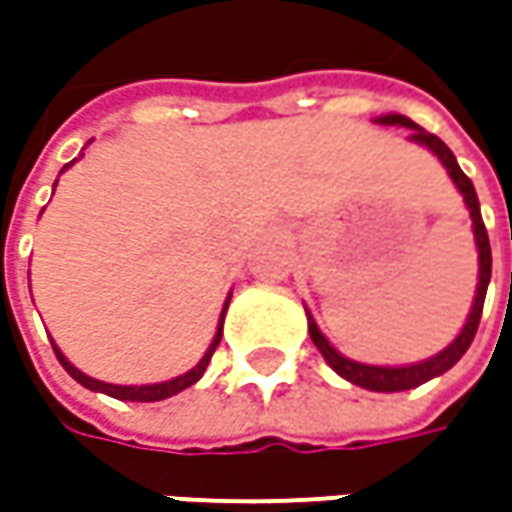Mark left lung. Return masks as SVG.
<instances>
[{
  "instance_id": "left-lung-1",
  "label": "left lung",
  "mask_w": 512,
  "mask_h": 512,
  "mask_svg": "<svg viewBox=\"0 0 512 512\" xmlns=\"http://www.w3.org/2000/svg\"><path fill=\"white\" fill-rule=\"evenodd\" d=\"M379 125H396V128H407L413 130L410 133V142L416 145H424L427 150H433L439 156L453 185L459 187V193L464 196V205L470 210V219H473V236H476V247H479V285H476V299H473V307H470V316L464 322L462 333L453 339V342L444 347L442 353L424 359V362L416 364H404V367H376V364H362L353 362L342 356L333 344L327 342L325 333L319 330V325L313 322L310 310H307V330H310V339L313 344L319 347V353L325 356V362L342 376L350 384H359L364 390H376V393H399V390H410V387H419V384L430 382L436 376H442L444 370H450L453 364L462 359L467 353V347L473 342L476 330H479V322H482V307H484V296H487V285H490V267H493V256H490V239H487V227L482 222V210H479V196H476V187L473 182L464 176V170L459 168L453 150L444 145L439 136L427 133L424 128H419L413 119H407L402 113H387V116H379L376 119Z\"/></svg>"
}]
</instances>
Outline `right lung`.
Masks as SVG:
<instances>
[{
	"mask_svg": "<svg viewBox=\"0 0 512 512\" xmlns=\"http://www.w3.org/2000/svg\"><path fill=\"white\" fill-rule=\"evenodd\" d=\"M76 162V159H73ZM70 162V165H73ZM230 305V296H227L225 307H222V319H219V327H216V336H213V342L205 350V356L199 359V364L193 367V370H187L185 376H176V379H170V382H159V384H139V387H133V384H108V382H99V379H93V376H85L79 367H73V364L65 359V353L53 344V353H56V359L59 364L68 370L70 376L76 379V382L82 384V387H88V390H96V393H105V396H113V399H122V402H162V399H170V396H176V393H182L185 387L190 384H196L202 379V373L207 370V362H210V356L216 353V347L222 342V327H225V310Z\"/></svg>",
	"mask_w": 512,
	"mask_h": 512,
	"instance_id": "right-lung-1",
	"label": "right lung"
}]
</instances>
